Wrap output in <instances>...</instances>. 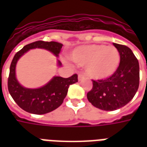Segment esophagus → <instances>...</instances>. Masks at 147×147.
Segmentation results:
<instances>
[{
	"instance_id": "obj_1",
	"label": "esophagus",
	"mask_w": 147,
	"mask_h": 147,
	"mask_svg": "<svg viewBox=\"0 0 147 147\" xmlns=\"http://www.w3.org/2000/svg\"><path fill=\"white\" fill-rule=\"evenodd\" d=\"M78 80H79V81H82V80H84V76L82 74H79L78 75Z\"/></svg>"
}]
</instances>
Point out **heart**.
<instances>
[{"mask_svg":"<svg viewBox=\"0 0 147 147\" xmlns=\"http://www.w3.org/2000/svg\"><path fill=\"white\" fill-rule=\"evenodd\" d=\"M70 58L78 65H85L86 74L94 80H105L113 76L120 63L117 49L98 44L77 47L71 52Z\"/></svg>","mask_w":147,"mask_h":147,"instance_id":"heart-1","label":"heart"}]
</instances>
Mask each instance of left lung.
Wrapping results in <instances>:
<instances>
[{
  "mask_svg": "<svg viewBox=\"0 0 147 147\" xmlns=\"http://www.w3.org/2000/svg\"><path fill=\"white\" fill-rule=\"evenodd\" d=\"M120 53V62L114 74L106 80H93L87 99L96 108L113 111L126 105L134 98L139 85V64L131 49L113 43Z\"/></svg>",
  "mask_w": 147,
  "mask_h": 147,
  "instance_id": "8db88e82",
  "label": "left lung"
}]
</instances>
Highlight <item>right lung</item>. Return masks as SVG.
<instances>
[{
    "label": "right lung",
    "instance_id": "obj_1",
    "mask_svg": "<svg viewBox=\"0 0 147 147\" xmlns=\"http://www.w3.org/2000/svg\"><path fill=\"white\" fill-rule=\"evenodd\" d=\"M62 46L61 43L57 42L38 41L25 45L14 56L10 65L8 91L16 104L24 111L38 115L53 111L63 103L69 86L78 82L76 74L69 78L54 76L42 87L32 89L23 86L16 79V67L17 61L27 51L32 49H44L58 57ZM57 65L59 67L61 66V62L59 60H57Z\"/></svg>",
    "mask_w": 147,
    "mask_h": 147
}]
</instances>
